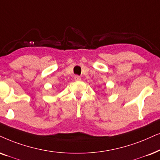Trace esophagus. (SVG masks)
Masks as SVG:
<instances>
[{"label": "esophagus", "instance_id": "esophagus-1", "mask_svg": "<svg viewBox=\"0 0 160 160\" xmlns=\"http://www.w3.org/2000/svg\"><path fill=\"white\" fill-rule=\"evenodd\" d=\"M74 79H75L76 81H80L81 80V77H80L79 76L76 75V76H74Z\"/></svg>", "mask_w": 160, "mask_h": 160}]
</instances>
